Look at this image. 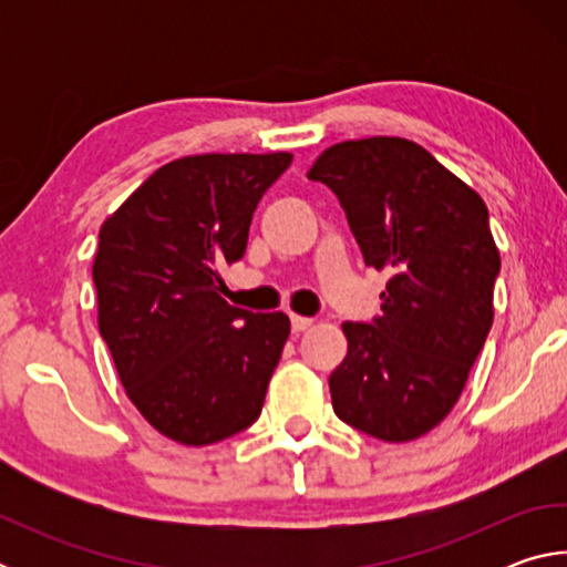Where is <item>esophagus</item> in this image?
Masks as SVG:
<instances>
[{
	"instance_id": "34e87169",
	"label": "esophagus",
	"mask_w": 567,
	"mask_h": 567,
	"mask_svg": "<svg viewBox=\"0 0 567 567\" xmlns=\"http://www.w3.org/2000/svg\"><path fill=\"white\" fill-rule=\"evenodd\" d=\"M290 322H292V332H305L307 328H312L315 320L305 318V315H292Z\"/></svg>"
}]
</instances>
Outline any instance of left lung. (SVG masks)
<instances>
[{"instance_id": "8db88e82", "label": "left lung", "mask_w": 567, "mask_h": 567, "mask_svg": "<svg viewBox=\"0 0 567 567\" xmlns=\"http://www.w3.org/2000/svg\"><path fill=\"white\" fill-rule=\"evenodd\" d=\"M348 215L364 265L392 277L382 315L344 322L348 358L330 375L334 415L385 443L447 417L493 324L501 252L483 197L402 137L348 140L315 159Z\"/></svg>"}]
</instances>
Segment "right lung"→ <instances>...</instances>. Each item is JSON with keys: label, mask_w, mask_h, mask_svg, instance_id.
Instances as JSON below:
<instances>
[{"label": "right lung", "mask_w": 567, "mask_h": 567, "mask_svg": "<svg viewBox=\"0 0 567 567\" xmlns=\"http://www.w3.org/2000/svg\"><path fill=\"white\" fill-rule=\"evenodd\" d=\"M290 152L192 155L142 182L100 229L97 322L132 405L179 445H213L260 417L290 318L219 295Z\"/></svg>", "instance_id": "obj_1"}]
</instances>
